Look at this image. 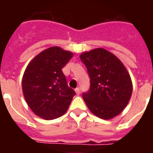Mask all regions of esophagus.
<instances>
[{
  "mask_svg": "<svg viewBox=\"0 0 153 153\" xmlns=\"http://www.w3.org/2000/svg\"><path fill=\"white\" fill-rule=\"evenodd\" d=\"M75 92H76V93L79 95L80 93V92H81V89H80L79 88H75Z\"/></svg>",
  "mask_w": 153,
  "mask_h": 153,
  "instance_id": "esophagus-1",
  "label": "esophagus"
}]
</instances>
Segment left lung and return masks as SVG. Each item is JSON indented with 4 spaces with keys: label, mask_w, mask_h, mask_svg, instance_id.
Masks as SVG:
<instances>
[{
    "label": "left lung",
    "mask_w": 153,
    "mask_h": 153,
    "mask_svg": "<svg viewBox=\"0 0 153 153\" xmlns=\"http://www.w3.org/2000/svg\"><path fill=\"white\" fill-rule=\"evenodd\" d=\"M90 78V88L83 93L88 109L104 120L119 115L131 97L132 82L128 71L115 55L97 48L80 56Z\"/></svg>",
    "instance_id": "1"
}]
</instances>
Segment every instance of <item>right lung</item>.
<instances>
[{
	"mask_svg": "<svg viewBox=\"0 0 153 153\" xmlns=\"http://www.w3.org/2000/svg\"><path fill=\"white\" fill-rule=\"evenodd\" d=\"M73 57L70 51L50 47L38 54L26 68L22 88L28 106L44 120H54L66 112L74 90L68 86L63 67Z\"/></svg>",
	"mask_w": 153,
	"mask_h": 153,
	"instance_id": "1",
	"label": "right lung"
}]
</instances>
